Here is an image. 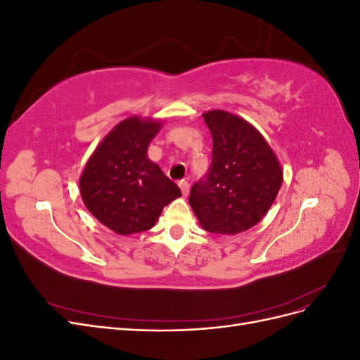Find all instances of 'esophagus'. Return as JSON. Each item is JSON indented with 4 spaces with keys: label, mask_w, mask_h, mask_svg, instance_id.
<instances>
[{
    "label": "esophagus",
    "mask_w": 360,
    "mask_h": 360,
    "mask_svg": "<svg viewBox=\"0 0 360 360\" xmlns=\"http://www.w3.org/2000/svg\"><path fill=\"white\" fill-rule=\"evenodd\" d=\"M179 188L181 189V193L184 195V197H186V195L189 193V188H191V186H189V183H188L186 180H180V181H179Z\"/></svg>",
    "instance_id": "1"
}]
</instances>
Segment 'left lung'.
Returning <instances> with one entry per match:
<instances>
[{"mask_svg":"<svg viewBox=\"0 0 360 360\" xmlns=\"http://www.w3.org/2000/svg\"><path fill=\"white\" fill-rule=\"evenodd\" d=\"M212 163L191 189L189 204L204 230L237 234L257 225L274 204L282 169L258 130L226 111H209Z\"/></svg>","mask_w":360,"mask_h":360,"instance_id":"1","label":"left lung"}]
</instances>
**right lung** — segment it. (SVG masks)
Listing matches in <instances>:
<instances>
[{
    "label": "right lung",
    "mask_w": 360,
    "mask_h": 360,
    "mask_svg": "<svg viewBox=\"0 0 360 360\" xmlns=\"http://www.w3.org/2000/svg\"><path fill=\"white\" fill-rule=\"evenodd\" d=\"M160 122L130 117L94 150L79 180L90 213L110 230L127 236L150 230L163 207L181 191L147 158Z\"/></svg>",
    "instance_id": "obj_1"
}]
</instances>
